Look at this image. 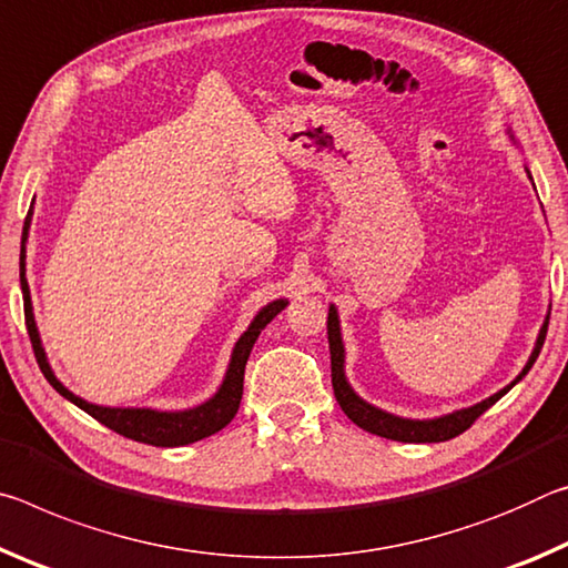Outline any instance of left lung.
I'll list each match as a JSON object with an SVG mask.
<instances>
[{"label":"left lung","mask_w":568,"mask_h":568,"mask_svg":"<svg viewBox=\"0 0 568 568\" xmlns=\"http://www.w3.org/2000/svg\"><path fill=\"white\" fill-rule=\"evenodd\" d=\"M548 320H551V314H548L541 332H538L536 347L531 352V357H528L524 372H520V375L508 387L500 389V393L490 395L488 399H483V403H478V405L466 407V410L435 417V420H405V417L389 415V413L377 410V407H372L369 403H365V399H359L355 395V389L347 385V377H345V347H342L337 310H334V306H329L327 337H329V355H332V387H334V397H337L339 407H342V410H345V415L349 417L352 423L359 425L362 430H367L372 435H379V438L399 440V443H445V440L455 438V435L466 433L468 427L476 423L478 417L486 413L490 405H496L498 399L504 397L508 389L514 387L518 379L524 377L526 372L534 367L538 352H541V347H544Z\"/></svg>","instance_id":"8db88e82"}]
</instances>
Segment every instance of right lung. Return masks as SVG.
I'll return each mask as SVG.
<instances>
[{
    "instance_id": "right-lung-1",
    "label": "right lung",
    "mask_w": 568,
    "mask_h": 568,
    "mask_svg": "<svg viewBox=\"0 0 568 568\" xmlns=\"http://www.w3.org/2000/svg\"><path fill=\"white\" fill-rule=\"evenodd\" d=\"M30 221H32V209L24 219V229H22V254H20V284H22V296H24V324L27 332H30V342L37 357V365H40L42 375L48 377V383L58 389L62 397H68L70 403H74L80 410H85L88 415L95 417L98 423H102L110 430L123 435V438L145 443V445H155V448H179V445H189L209 438V435L219 433L226 427L234 415L239 413L241 405V395H244V369H246V359L251 355V347L258 339V334L272 322L278 312L284 310L286 302L278 300L266 304L262 312L256 314L251 327L241 334V339L236 342L234 355H231V365L226 372V379L216 395H213L209 403H203L193 410H183V413H158V410H141V407H100L85 403V399L72 395L68 387H64L58 377L52 375V369L48 365V357H44V349L40 345V334H37L34 327V317H32V302H30V286H27V276H24V241H27V231H30Z\"/></svg>"
}]
</instances>
